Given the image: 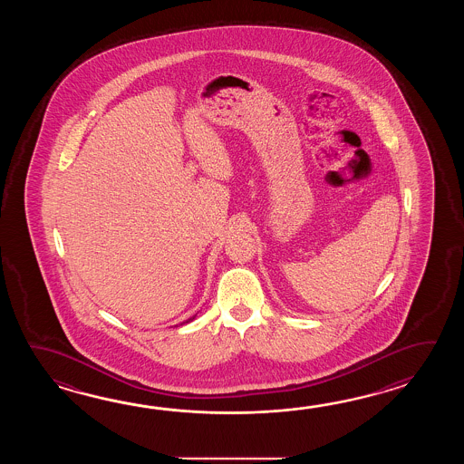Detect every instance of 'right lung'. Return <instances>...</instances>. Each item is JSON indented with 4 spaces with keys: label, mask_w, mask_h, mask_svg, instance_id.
I'll return each instance as SVG.
<instances>
[{
    "label": "right lung",
    "mask_w": 464,
    "mask_h": 464,
    "mask_svg": "<svg viewBox=\"0 0 464 464\" xmlns=\"http://www.w3.org/2000/svg\"><path fill=\"white\" fill-rule=\"evenodd\" d=\"M194 318H196V315L190 316V318H188V320H186V322H184V324H188V322H192V320H194Z\"/></svg>",
    "instance_id": "right-lung-1"
}]
</instances>
